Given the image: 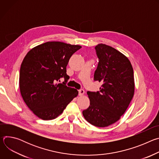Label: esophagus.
<instances>
[{
	"label": "esophagus",
	"mask_w": 159,
	"mask_h": 159,
	"mask_svg": "<svg viewBox=\"0 0 159 159\" xmlns=\"http://www.w3.org/2000/svg\"><path fill=\"white\" fill-rule=\"evenodd\" d=\"M84 93H85L84 90L81 89H80V90H79V96H82V95L84 94Z\"/></svg>",
	"instance_id": "obj_1"
}]
</instances>
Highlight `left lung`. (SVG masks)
Returning <instances> with one entry per match:
<instances>
[{
  "label": "left lung",
  "mask_w": 159,
  "mask_h": 159,
  "mask_svg": "<svg viewBox=\"0 0 159 159\" xmlns=\"http://www.w3.org/2000/svg\"><path fill=\"white\" fill-rule=\"evenodd\" d=\"M95 49L99 63L94 80L102 85L99 91H87L90 106L82 114L91 125L106 127L120 119L133 97V69L128 58L114 48L99 44Z\"/></svg>",
  "instance_id": "1"
}]
</instances>
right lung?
<instances>
[{"label":"right lung","mask_w":159,"mask_h":159,"mask_svg":"<svg viewBox=\"0 0 159 159\" xmlns=\"http://www.w3.org/2000/svg\"><path fill=\"white\" fill-rule=\"evenodd\" d=\"M81 47L48 41L32 48L25 56L20 69V92L27 106L38 118H56L77 96V89L66 85L69 78L66 69L72 55ZM61 77L64 82L58 83Z\"/></svg>","instance_id":"right-lung-1"}]
</instances>
